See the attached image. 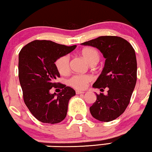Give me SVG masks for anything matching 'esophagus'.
Returning a JSON list of instances; mask_svg holds the SVG:
<instances>
[{
	"label": "esophagus",
	"instance_id": "obj_1",
	"mask_svg": "<svg viewBox=\"0 0 152 152\" xmlns=\"http://www.w3.org/2000/svg\"><path fill=\"white\" fill-rule=\"evenodd\" d=\"M84 91H79V90H76V94H84Z\"/></svg>",
	"mask_w": 152,
	"mask_h": 152
}]
</instances>
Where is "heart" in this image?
Returning a JSON list of instances; mask_svg holds the SVG:
<instances>
[{
	"mask_svg": "<svg viewBox=\"0 0 152 152\" xmlns=\"http://www.w3.org/2000/svg\"><path fill=\"white\" fill-rule=\"evenodd\" d=\"M80 54L91 65H96L100 60V55L98 51L94 48H84L80 51ZM56 66L60 74H65L69 72V55L61 56L56 60ZM91 78L88 74H77L74 75L69 79L68 83L72 87L76 89H83L89 83Z\"/></svg>",
	"mask_w": 152,
	"mask_h": 152,
	"instance_id": "heart-1",
	"label": "heart"
}]
</instances>
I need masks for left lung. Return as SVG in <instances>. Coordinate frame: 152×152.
<instances>
[{
    "label": "left lung",
    "instance_id": "8db88e82",
    "mask_svg": "<svg viewBox=\"0 0 152 152\" xmlns=\"http://www.w3.org/2000/svg\"><path fill=\"white\" fill-rule=\"evenodd\" d=\"M81 44L96 48L106 58L93 87H108V94H96V101L89 108L91 114L100 121H113L125 111L134 89L137 73L134 50L128 41L117 36H100Z\"/></svg>",
    "mask_w": 152,
    "mask_h": 152
}]
</instances>
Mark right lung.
<instances>
[{"instance_id":"right-lung-1","label":"right lung","mask_w":152,"mask_h":152,"mask_svg":"<svg viewBox=\"0 0 152 152\" xmlns=\"http://www.w3.org/2000/svg\"><path fill=\"white\" fill-rule=\"evenodd\" d=\"M76 46H66L52 41L35 40L22 48L18 57L19 80L25 104L39 121L57 124L67 115L70 98L76 95L72 88L55 82L59 78L55 62L71 53ZM53 87H60L59 94H50Z\"/></svg>"}]
</instances>
